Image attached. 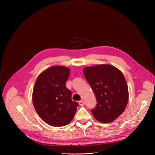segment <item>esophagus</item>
<instances>
[{"label": "esophagus", "instance_id": "esophagus-1", "mask_svg": "<svg viewBox=\"0 0 155 155\" xmlns=\"http://www.w3.org/2000/svg\"><path fill=\"white\" fill-rule=\"evenodd\" d=\"M78 104H79L80 106H83V105L84 104V102L83 100H81L80 101H78Z\"/></svg>", "mask_w": 155, "mask_h": 155}]
</instances>
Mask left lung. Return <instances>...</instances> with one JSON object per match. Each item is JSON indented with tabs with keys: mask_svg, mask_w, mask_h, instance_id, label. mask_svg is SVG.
<instances>
[{
	"mask_svg": "<svg viewBox=\"0 0 155 155\" xmlns=\"http://www.w3.org/2000/svg\"><path fill=\"white\" fill-rule=\"evenodd\" d=\"M84 77L96 97L97 106L91 110L101 123H111L126 108L128 90L122 72L110 64H98L83 69Z\"/></svg>",
	"mask_w": 155,
	"mask_h": 155,
	"instance_id": "8db88e82",
	"label": "left lung"
}]
</instances>
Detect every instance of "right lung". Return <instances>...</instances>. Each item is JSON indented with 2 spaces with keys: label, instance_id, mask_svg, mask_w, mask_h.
Segmentation results:
<instances>
[{
  "label": "right lung",
  "instance_id": "obj_1",
  "mask_svg": "<svg viewBox=\"0 0 155 155\" xmlns=\"http://www.w3.org/2000/svg\"><path fill=\"white\" fill-rule=\"evenodd\" d=\"M69 68L54 66L38 75L32 92V103L38 116L52 127H62L72 120L78 104L71 99L66 87Z\"/></svg>",
  "mask_w": 155,
  "mask_h": 155
}]
</instances>
